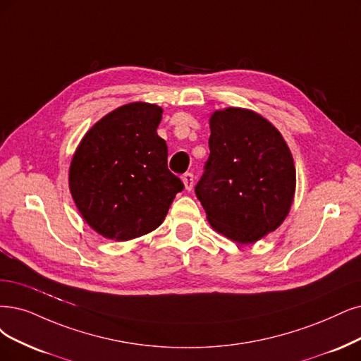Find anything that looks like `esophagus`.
I'll return each mask as SVG.
<instances>
[{
  "label": "esophagus",
  "instance_id": "34e87169",
  "mask_svg": "<svg viewBox=\"0 0 361 361\" xmlns=\"http://www.w3.org/2000/svg\"><path fill=\"white\" fill-rule=\"evenodd\" d=\"M183 183H184V189L188 190V192H190L193 189V184H195L193 173H190V172L184 173V176H183Z\"/></svg>",
  "mask_w": 361,
  "mask_h": 361
}]
</instances>
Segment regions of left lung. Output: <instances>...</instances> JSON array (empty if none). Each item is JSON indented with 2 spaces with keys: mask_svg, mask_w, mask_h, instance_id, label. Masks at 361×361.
I'll return each mask as SVG.
<instances>
[{
  "mask_svg": "<svg viewBox=\"0 0 361 361\" xmlns=\"http://www.w3.org/2000/svg\"><path fill=\"white\" fill-rule=\"evenodd\" d=\"M209 157L195 192L211 228L252 244L288 216L296 169L286 140L259 113L229 106L209 117Z\"/></svg>",
  "mask_w": 361,
  "mask_h": 361,
  "instance_id": "1",
  "label": "left lung"
}]
</instances>
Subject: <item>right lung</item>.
I'll use <instances>...</instances> for the list:
<instances>
[{
    "label": "right lung",
    "instance_id": "obj_1",
    "mask_svg": "<svg viewBox=\"0 0 361 361\" xmlns=\"http://www.w3.org/2000/svg\"><path fill=\"white\" fill-rule=\"evenodd\" d=\"M164 110L130 102L93 125L70 165V192L90 228L129 241L157 229L184 185L168 169V145L157 135Z\"/></svg>",
    "mask_w": 361,
    "mask_h": 361
}]
</instances>
